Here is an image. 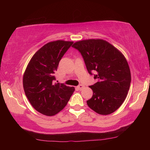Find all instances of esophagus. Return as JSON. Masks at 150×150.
<instances>
[{"mask_svg": "<svg viewBox=\"0 0 150 150\" xmlns=\"http://www.w3.org/2000/svg\"><path fill=\"white\" fill-rule=\"evenodd\" d=\"M77 88H78V89L79 90H82V89H83L84 88V86L83 85H82V84H80V85H79L78 86H77Z\"/></svg>", "mask_w": 150, "mask_h": 150, "instance_id": "esophagus-1", "label": "esophagus"}]
</instances>
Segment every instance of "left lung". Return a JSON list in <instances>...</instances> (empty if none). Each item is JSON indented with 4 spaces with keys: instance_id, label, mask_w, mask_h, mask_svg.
<instances>
[{
    "instance_id": "8db88e82",
    "label": "left lung",
    "mask_w": 150,
    "mask_h": 150,
    "mask_svg": "<svg viewBox=\"0 0 150 150\" xmlns=\"http://www.w3.org/2000/svg\"><path fill=\"white\" fill-rule=\"evenodd\" d=\"M81 53L90 75L97 73L98 81L90 87L93 96L88 106L100 115L115 111L128 94L131 73L128 62L119 50L103 39H88L76 42L72 46Z\"/></svg>"
}]
</instances>
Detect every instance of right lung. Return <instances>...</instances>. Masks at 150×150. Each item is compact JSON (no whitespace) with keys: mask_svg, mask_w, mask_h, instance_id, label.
I'll return each mask as SVG.
<instances>
[{"mask_svg":"<svg viewBox=\"0 0 150 150\" xmlns=\"http://www.w3.org/2000/svg\"><path fill=\"white\" fill-rule=\"evenodd\" d=\"M73 42L56 40L46 44L34 54L23 76L25 94L39 113L53 116L64 108L74 87L54 82L60 60Z\"/></svg>","mask_w":150,"mask_h":150,"instance_id":"right-lung-1","label":"right lung"}]
</instances>
